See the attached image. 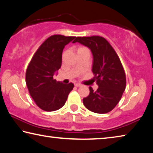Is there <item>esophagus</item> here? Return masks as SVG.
<instances>
[{
	"label": "esophagus",
	"instance_id": "34e87169",
	"mask_svg": "<svg viewBox=\"0 0 153 153\" xmlns=\"http://www.w3.org/2000/svg\"><path fill=\"white\" fill-rule=\"evenodd\" d=\"M75 86H76V87H80V86H82V85L80 84H78V83H76V84H75Z\"/></svg>",
	"mask_w": 153,
	"mask_h": 153
}]
</instances>
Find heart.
Instances as JSON below:
<instances>
[{"label": "heart", "instance_id": "heart-1", "mask_svg": "<svg viewBox=\"0 0 153 153\" xmlns=\"http://www.w3.org/2000/svg\"><path fill=\"white\" fill-rule=\"evenodd\" d=\"M80 50H88V48H86V47H84V46H81V47H79L78 49H77V51H80Z\"/></svg>", "mask_w": 153, "mask_h": 153}]
</instances>
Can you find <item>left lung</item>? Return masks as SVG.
Segmentation results:
<instances>
[{
    "mask_svg": "<svg viewBox=\"0 0 153 153\" xmlns=\"http://www.w3.org/2000/svg\"><path fill=\"white\" fill-rule=\"evenodd\" d=\"M75 42L91 51L93 79L98 86L97 90L89 87L90 94L83 99V103L94 113H108L120 102L126 89V77L120 59L109 42L101 36L77 37Z\"/></svg>",
    "mask_w": 153,
    "mask_h": 153,
    "instance_id": "left-lung-1",
    "label": "left lung"
}]
</instances>
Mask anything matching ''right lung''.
Instances as JSON below:
<instances>
[{
  "label": "right lung",
  "mask_w": 153,
  "mask_h": 153,
  "mask_svg": "<svg viewBox=\"0 0 153 153\" xmlns=\"http://www.w3.org/2000/svg\"><path fill=\"white\" fill-rule=\"evenodd\" d=\"M76 37L53 35L47 38L36 52L26 70L25 82L36 104L45 111H54L65 105L74 88L73 83L56 82L54 75L62 63L65 46Z\"/></svg>",
  "instance_id": "add662e5"
}]
</instances>
